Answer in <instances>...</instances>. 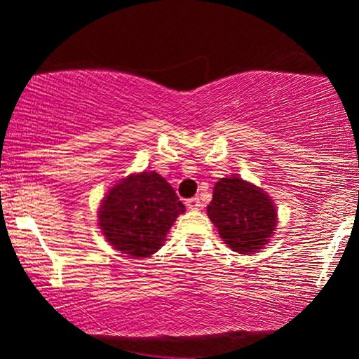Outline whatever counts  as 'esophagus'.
I'll return each instance as SVG.
<instances>
[{
    "label": "esophagus",
    "instance_id": "1",
    "mask_svg": "<svg viewBox=\"0 0 359 359\" xmlns=\"http://www.w3.org/2000/svg\"><path fill=\"white\" fill-rule=\"evenodd\" d=\"M186 205H188V209H191V210L199 209L201 208V199L199 198H191V199L186 201Z\"/></svg>",
    "mask_w": 359,
    "mask_h": 359
}]
</instances>
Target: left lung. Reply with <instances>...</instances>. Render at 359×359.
Wrapping results in <instances>:
<instances>
[{
  "mask_svg": "<svg viewBox=\"0 0 359 359\" xmlns=\"http://www.w3.org/2000/svg\"><path fill=\"white\" fill-rule=\"evenodd\" d=\"M208 215L233 252L252 255L269 242L278 224L276 205L258 186L237 176L214 186Z\"/></svg>",
  "mask_w": 359,
  "mask_h": 359,
  "instance_id": "1",
  "label": "left lung"
}]
</instances>
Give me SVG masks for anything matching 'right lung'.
<instances>
[{
	"mask_svg": "<svg viewBox=\"0 0 359 359\" xmlns=\"http://www.w3.org/2000/svg\"><path fill=\"white\" fill-rule=\"evenodd\" d=\"M183 212L184 204L163 176L142 171L112 186L97 210V225L117 252L147 258L158 252Z\"/></svg>",
	"mask_w": 359,
	"mask_h": 359,
	"instance_id": "right-lung-1",
	"label": "right lung"
}]
</instances>
